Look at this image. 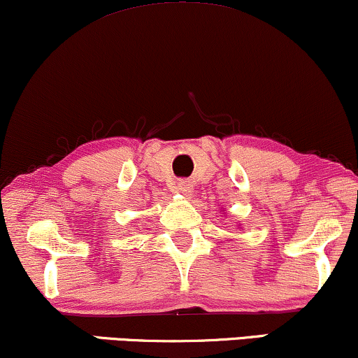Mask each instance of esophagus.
Returning a JSON list of instances; mask_svg holds the SVG:
<instances>
[{
  "mask_svg": "<svg viewBox=\"0 0 358 358\" xmlns=\"http://www.w3.org/2000/svg\"><path fill=\"white\" fill-rule=\"evenodd\" d=\"M178 189L179 192L182 194L184 197H191L192 192H194V187H192V182L191 180H186V179H180L178 182Z\"/></svg>",
  "mask_w": 358,
  "mask_h": 358,
  "instance_id": "34e87169",
  "label": "esophagus"
}]
</instances>
